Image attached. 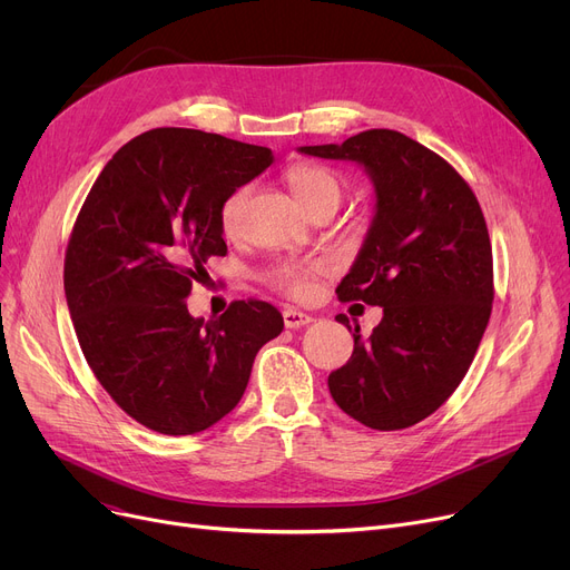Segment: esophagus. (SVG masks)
Returning a JSON list of instances; mask_svg holds the SVG:
<instances>
[{
  "instance_id": "obj_1",
  "label": "esophagus",
  "mask_w": 570,
  "mask_h": 570,
  "mask_svg": "<svg viewBox=\"0 0 570 570\" xmlns=\"http://www.w3.org/2000/svg\"><path fill=\"white\" fill-rule=\"evenodd\" d=\"M314 318L309 314H303L297 309H284V325L291 327V331H297V327L309 325Z\"/></svg>"
}]
</instances>
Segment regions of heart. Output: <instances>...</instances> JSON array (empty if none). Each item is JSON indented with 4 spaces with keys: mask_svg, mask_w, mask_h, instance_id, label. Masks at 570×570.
Instances as JSON below:
<instances>
[{
    "mask_svg": "<svg viewBox=\"0 0 570 570\" xmlns=\"http://www.w3.org/2000/svg\"><path fill=\"white\" fill-rule=\"evenodd\" d=\"M286 183L295 198L303 203L307 213L316 215L321 209H337L344 191H346V179L340 170L333 166H325L318 161H295L284 173ZM249 198V187L243 185L233 189L222 207H219V226L222 233L228 237H235L243 226V213ZM335 273V265L331 261H275L269 263L261 279L273 286L275 291L293 297V301H309L316 293V282L321 277H327Z\"/></svg>",
    "mask_w": 570,
    "mask_h": 570,
    "instance_id": "obj_1",
    "label": "heart"
}]
</instances>
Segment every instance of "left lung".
I'll list each match as a JSON object with an SVG mask.
<instances>
[{
  "label": "left lung",
  "instance_id": "1",
  "mask_svg": "<svg viewBox=\"0 0 570 570\" xmlns=\"http://www.w3.org/2000/svg\"><path fill=\"white\" fill-rule=\"evenodd\" d=\"M301 149L363 164L376 185L374 224L337 297L383 307V318L365 342L355 327L351 361L327 376V387L357 423L411 428L458 391L492 314L481 203L443 157L393 129ZM337 321L348 325L344 314Z\"/></svg>",
  "mask_w": 570,
  "mask_h": 570
}]
</instances>
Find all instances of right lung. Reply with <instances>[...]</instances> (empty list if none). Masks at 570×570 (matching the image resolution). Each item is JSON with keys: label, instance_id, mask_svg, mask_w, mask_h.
<instances>
[{"label": "right lung", "instance_id": "add662e5", "mask_svg": "<svg viewBox=\"0 0 570 570\" xmlns=\"http://www.w3.org/2000/svg\"><path fill=\"white\" fill-rule=\"evenodd\" d=\"M273 161V149L219 134L153 129L117 149L76 217L65 293L78 344L112 402L159 434L222 421L258 348L284 331L256 297L209 321L185 303L207 261L228 252L224 198Z\"/></svg>", "mask_w": 570, "mask_h": 570}]
</instances>
